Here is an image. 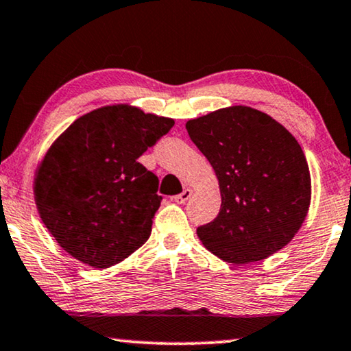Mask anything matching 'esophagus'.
<instances>
[{
  "instance_id": "obj_1",
  "label": "esophagus",
  "mask_w": 351,
  "mask_h": 351,
  "mask_svg": "<svg viewBox=\"0 0 351 351\" xmlns=\"http://www.w3.org/2000/svg\"><path fill=\"white\" fill-rule=\"evenodd\" d=\"M193 195V190H190V188H185L184 191L180 193V195H176L172 199H174V202H177V204H184V202H186L188 199H190Z\"/></svg>"
}]
</instances>
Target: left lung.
Returning a JSON list of instances; mask_svg holds the SVG:
<instances>
[{"label": "left lung", "instance_id": "left-lung-1", "mask_svg": "<svg viewBox=\"0 0 351 351\" xmlns=\"http://www.w3.org/2000/svg\"><path fill=\"white\" fill-rule=\"evenodd\" d=\"M221 193L217 218L197 228L207 250L232 264L287 245L311 206V171L294 136L261 110L231 106L186 121Z\"/></svg>", "mask_w": 351, "mask_h": 351}]
</instances>
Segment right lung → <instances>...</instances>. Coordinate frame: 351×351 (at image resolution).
Masks as SVG:
<instances>
[{
    "mask_svg": "<svg viewBox=\"0 0 351 351\" xmlns=\"http://www.w3.org/2000/svg\"><path fill=\"white\" fill-rule=\"evenodd\" d=\"M172 126V119L133 106H104L79 117L50 145L34 177V201L64 252L106 269L150 237L163 197L158 177L138 158Z\"/></svg>",
    "mask_w": 351,
    "mask_h": 351,
    "instance_id": "right-lung-1",
    "label": "right lung"
}]
</instances>
